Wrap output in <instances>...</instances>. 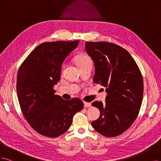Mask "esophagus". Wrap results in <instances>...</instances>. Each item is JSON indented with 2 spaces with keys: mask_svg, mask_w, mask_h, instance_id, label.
Instances as JSON below:
<instances>
[{
  "mask_svg": "<svg viewBox=\"0 0 161 161\" xmlns=\"http://www.w3.org/2000/svg\"><path fill=\"white\" fill-rule=\"evenodd\" d=\"M84 107L85 108H88V107H91L92 104L90 103H88V102H84Z\"/></svg>",
  "mask_w": 161,
  "mask_h": 161,
  "instance_id": "esophagus-1",
  "label": "esophagus"
}]
</instances>
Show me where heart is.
Segmentation results:
<instances>
[{
	"mask_svg": "<svg viewBox=\"0 0 161 161\" xmlns=\"http://www.w3.org/2000/svg\"><path fill=\"white\" fill-rule=\"evenodd\" d=\"M75 61L80 69L83 68V67H85L86 66L92 65L93 64V62L90 57L85 53H83L77 56L75 59ZM64 67L65 64L62 65V68H64Z\"/></svg>",
	"mask_w": 161,
	"mask_h": 161,
	"instance_id": "heart-1",
	"label": "heart"
}]
</instances>
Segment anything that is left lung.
Listing matches in <instances>:
<instances>
[{
  "instance_id": "obj_1",
  "label": "left lung",
  "mask_w": 161,
  "mask_h": 161,
  "mask_svg": "<svg viewBox=\"0 0 161 161\" xmlns=\"http://www.w3.org/2000/svg\"><path fill=\"white\" fill-rule=\"evenodd\" d=\"M86 51L94 61V83L106 87V102L92 106L100 111L92 126L102 135L114 137L128 129L142 104L144 85L138 67L125 49L108 42H86Z\"/></svg>"
}]
</instances>
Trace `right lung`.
Returning a JSON list of instances; mask_svg holds the SVG:
<instances>
[{"label":"right lung","instance_id":"obj_1","mask_svg":"<svg viewBox=\"0 0 161 161\" xmlns=\"http://www.w3.org/2000/svg\"><path fill=\"white\" fill-rule=\"evenodd\" d=\"M78 43V40L41 43L19 69L17 92L20 109L30 126L43 136H61L71 126L75 114L84 108L79 98L65 100L53 89L60 80L62 64Z\"/></svg>","mask_w":161,"mask_h":161}]
</instances>
